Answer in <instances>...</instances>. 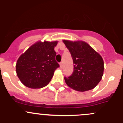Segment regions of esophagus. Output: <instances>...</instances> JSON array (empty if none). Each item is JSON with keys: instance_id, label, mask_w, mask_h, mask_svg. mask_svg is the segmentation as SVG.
<instances>
[{"instance_id": "34e87169", "label": "esophagus", "mask_w": 123, "mask_h": 123, "mask_svg": "<svg viewBox=\"0 0 123 123\" xmlns=\"http://www.w3.org/2000/svg\"><path fill=\"white\" fill-rule=\"evenodd\" d=\"M59 65H60V67L62 68L63 66V62H61L60 64H59Z\"/></svg>"}]
</instances>
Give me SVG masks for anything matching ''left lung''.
<instances>
[{
	"label": "left lung",
	"instance_id": "left-lung-1",
	"mask_svg": "<svg viewBox=\"0 0 123 123\" xmlns=\"http://www.w3.org/2000/svg\"><path fill=\"white\" fill-rule=\"evenodd\" d=\"M71 55L74 71L68 77H64L68 86L79 92L95 88L104 74V60L99 54L83 41L63 40Z\"/></svg>",
	"mask_w": 123,
	"mask_h": 123
}]
</instances>
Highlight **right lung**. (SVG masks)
I'll return each instance as SVG.
<instances>
[{
	"label": "right lung",
	"mask_w": 123,
	"mask_h": 123,
	"mask_svg": "<svg viewBox=\"0 0 123 123\" xmlns=\"http://www.w3.org/2000/svg\"><path fill=\"white\" fill-rule=\"evenodd\" d=\"M58 41H39L31 46L18 59L17 76L24 85L39 89L49 84L54 71L59 67L54 48Z\"/></svg>",
	"instance_id": "obj_1"
}]
</instances>
